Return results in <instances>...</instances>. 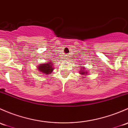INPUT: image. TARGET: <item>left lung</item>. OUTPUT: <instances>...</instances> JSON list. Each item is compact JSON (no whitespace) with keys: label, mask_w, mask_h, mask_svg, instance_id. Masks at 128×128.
<instances>
[{"label":"left lung","mask_w":128,"mask_h":128,"mask_svg":"<svg viewBox=\"0 0 128 128\" xmlns=\"http://www.w3.org/2000/svg\"><path fill=\"white\" fill-rule=\"evenodd\" d=\"M80 68L81 70H80V71H79V72H80V73H80V74L82 75V76H83V77H85L86 75L89 74V71H88V70H86L85 68H84V66H81V67H80Z\"/></svg>","instance_id":"1"}]
</instances>
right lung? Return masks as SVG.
Wrapping results in <instances>:
<instances>
[{
  "mask_svg": "<svg viewBox=\"0 0 128 128\" xmlns=\"http://www.w3.org/2000/svg\"><path fill=\"white\" fill-rule=\"evenodd\" d=\"M54 65L53 63L52 62L49 61L47 63H43L42 64H40L38 65V70L42 73L44 75H47L50 74L54 70Z\"/></svg>",
  "mask_w": 128,
  "mask_h": 128,
  "instance_id": "right-lung-1",
  "label": "right lung"
}]
</instances>
